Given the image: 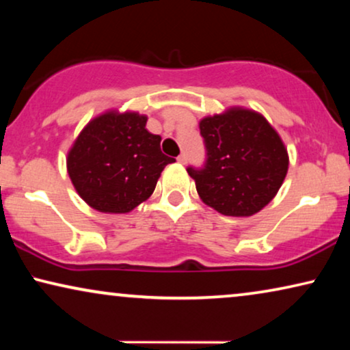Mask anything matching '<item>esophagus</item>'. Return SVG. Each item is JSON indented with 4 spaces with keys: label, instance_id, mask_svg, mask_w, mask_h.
Listing matches in <instances>:
<instances>
[{
    "label": "esophagus",
    "instance_id": "esophagus-1",
    "mask_svg": "<svg viewBox=\"0 0 350 350\" xmlns=\"http://www.w3.org/2000/svg\"><path fill=\"white\" fill-rule=\"evenodd\" d=\"M176 161H178L180 164H186V161H188V157H186L185 152H181V154H180L178 157H176Z\"/></svg>",
    "mask_w": 350,
    "mask_h": 350
}]
</instances>
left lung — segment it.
Masks as SVG:
<instances>
[{
    "label": "left lung",
    "instance_id": "1",
    "mask_svg": "<svg viewBox=\"0 0 350 350\" xmlns=\"http://www.w3.org/2000/svg\"><path fill=\"white\" fill-rule=\"evenodd\" d=\"M199 129L205 162L186 170L200 199L228 217H250L266 207L288 170L279 133L261 114L243 108L204 118Z\"/></svg>",
    "mask_w": 350,
    "mask_h": 350
}]
</instances>
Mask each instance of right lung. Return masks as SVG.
Returning <instances> with one entry per match:
<instances>
[{
    "label": "right lung",
    "mask_w": 350,
    "mask_h": 350,
    "mask_svg": "<svg viewBox=\"0 0 350 350\" xmlns=\"http://www.w3.org/2000/svg\"><path fill=\"white\" fill-rule=\"evenodd\" d=\"M146 116L108 111L90 121L68 152L66 167L76 191L90 207L127 213L152 194L174 157L161 151V137L145 129Z\"/></svg>",
    "instance_id": "add662e5"
}]
</instances>
